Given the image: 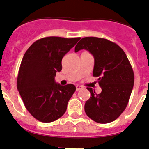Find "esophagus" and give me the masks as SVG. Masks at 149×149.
<instances>
[{
  "mask_svg": "<svg viewBox=\"0 0 149 149\" xmlns=\"http://www.w3.org/2000/svg\"><path fill=\"white\" fill-rule=\"evenodd\" d=\"M76 87V91H80L81 89L83 88V86H81L80 85H77Z\"/></svg>",
  "mask_w": 149,
  "mask_h": 149,
  "instance_id": "obj_1",
  "label": "esophagus"
}]
</instances>
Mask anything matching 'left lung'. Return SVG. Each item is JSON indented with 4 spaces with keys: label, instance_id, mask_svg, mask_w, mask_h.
Returning a JSON list of instances; mask_svg holds the SVG:
<instances>
[{
    "label": "left lung",
    "instance_id": "8db88e82",
    "mask_svg": "<svg viewBox=\"0 0 149 149\" xmlns=\"http://www.w3.org/2000/svg\"><path fill=\"white\" fill-rule=\"evenodd\" d=\"M88 51L94 57L93 76L98 77L102 89L99 94L88 87L91 97L85 112L92 120L108 123L120 116L127 106L134 84V73L127 56L116 43L105 38L85 37L75 47V52Z\"/></svg>",
    "mask_w": 149,
    "mask_h": 149
}]
</instances>
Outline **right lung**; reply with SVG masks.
Wrapping results in <instances>:
<instances>
[{"mask_svg":"<svg viewBox=\"0 0 149 149\" xmlns=\"http://www.w3.org/2000/svg\"><path fill=\"white\" fill-rule=\"evenodd\" d=\"M81 38L50 36L34 42L23 56L17 78V88L29 112L36 119L50 123L65 113L76 91L73 84L55 82L62 69V58Z\"/></svg>","mask_w":149,"mask_h":149,"instance_id":"1","label":"right lung"}]
</instances>
